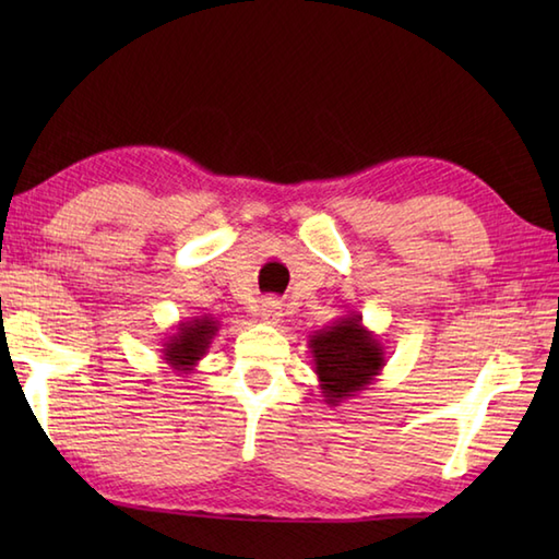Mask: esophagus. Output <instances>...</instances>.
<instances>
[{"label": "esophagus", "instance_id": "34e87169", "mask_svg": "<svg viewBox=\"0 0 559 559\" xmlns=\"http://www.w3.org/2000/svg\"><path fill=\"white\" fill-rule=\"evenodd\" d=\"M259 317H261V322H264V324H278V322H281V317H283V307H281V302H278V300H273V298L264 300V302H261V312H259Z\"/></svg>", "mask_w": 559, "mask_h": 559}]
</instances>
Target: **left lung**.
<instances>
[{
    "mask_svg": "<svg viewBox=\"0 0 559 559\" xmlns=\"http://www.w3.org/2000/svg\"><path fill=\"white\" fill-rule=\"evenodd\" d=\"M307 346L312 353L319 389L329 406L358 396L382 374L386 365L384 346L362 324L358 312L343 314L331 326L314 331Z\"/></svg>",
    "mask_w": 559,
    "mask_h": 559,
    "instance_id": "left-lung-1",
    "label": "left lung"
}]
</instances>
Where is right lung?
Returning a JSON list of instances; mask_svg holds the SVG:
<instances>
[{"label":"right lung","instance_id":"add662e5","mask_svg":"<svg viewBox=\"0 0 559 559\" xmlns=\"http://www.w3.org/2000/svg\"><path fill=\"white\" fill-rule=\"evenodd\" d=\"M218 319L211 314L187 317L175 326L170 336H165L160 358L168 362L175 372L187 374L201 362L209 353L213 338L218 336Z\"/></svg>","mask_w":559,"mask_h":559}]
</instances>
